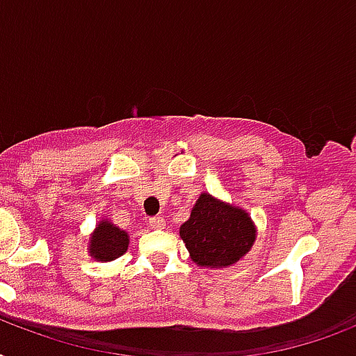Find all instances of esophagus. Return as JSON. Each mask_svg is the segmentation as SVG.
<instances>
[{
  "mask_svg": "<svg viewBox=\"0 0 356 356\" xmlns=\"http://www.w3.org/2000/svg\"><path fill=\"white\" fill-rule=\"evenodd\" d=\"M166 222H164V218L162 216H153L149 218V227L151 229H164Z\"/></svg>",
  "mask_w": 356,
  "mask_h": 356,
  "instance_id": "obj_1",
  "label": "esophagus"
}]
</instances>
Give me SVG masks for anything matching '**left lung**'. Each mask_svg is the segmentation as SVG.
<instances>
[{"label": "left lung", "instance_id": "1", "mask_svg": "<svg viewBox=\"0 0 356 356\" xmlns=\"http://www.w3.org/2000/svg\"><path fill=\"white\" fill-rule=\"evenodd\" d=\"M179 234L195 264L227 268L251 249L257 229L245 211L211 194H201Z\"/></svg>", "mask_w": 356, "mask_h": 356}]
</instances>
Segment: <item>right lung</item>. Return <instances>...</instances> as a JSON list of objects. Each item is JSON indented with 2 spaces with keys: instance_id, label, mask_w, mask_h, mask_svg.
<instances>
[{
  "instance_id": "obj_1",
  "label": "right lung",
  "mask_w": 356,
  "mask_h": 356,
  "mask_svg": "<svg viewBox=\"0 0 356 356\" xmlns=\"http://www.w3.org/2000/svg\"><path fill=\"white\" fill-rule=\"evenodd\" d=\"M129 248V234L116 227L108 220H102L94 229V233L88 242V253L92 259L111 262V260L122 257Z\"/></svg>"
}]
</instances>
